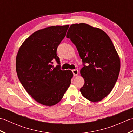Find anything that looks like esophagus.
<instances>
[{
  "mask_svg": "<svg viewBox=\"0 0 133 133\" xmlns=\"http://www.w3.org/2000/svg\"><path fill=\"white\" fill-rule=\"evenodd\" d=\"M72 72L73 73V75H74V76H77L78 74V70L77 69L72 70Z\"/></svg>",
  "mask_w": 133,
  "mask_h": 133,
  "instance_id": "34e87169",
  "label": "esophagus"
}]
</instances>
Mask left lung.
Listing matches in <instances>:
<instances>
[{"mask_svg":"<svg viewBox=\"0 0 133 133\" xmlns=\"http://www.w3.org/2000/svg\"><path fill=\"white\" fill-rule=\"evenodd\" d=\"M67 38L75 45L83 62L81 74L85 82L82 94L94 102L102 100L113 89L120 71V59L111 40L103 30L85 23L71 25Z\"/></svg>","mask_w":133,"mask_h":133,"instance_id":"8db88e82","label":"left lung"}]
</instances>
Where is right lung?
Listing matches in <instances>:
<instances>
[{
    "mask_svg": "<svg viewBox=\"0 0 133 133\" xmlns=\"http://www.w3.org/2000/svg\"><path fill=\"white\" fill-rule=\"evenodd\" d=\"M69 26H56L38 30L30 35L19 50L16 59L17 75L22 86L34 99L51 106L63 98L71 84V70H61L56 50Z\"/></svg>",
    "mask_w": 133,
    "mask_h": 133,
    "instance_id": "add662e5",
    "label": "right lung"
}]
</instances>
